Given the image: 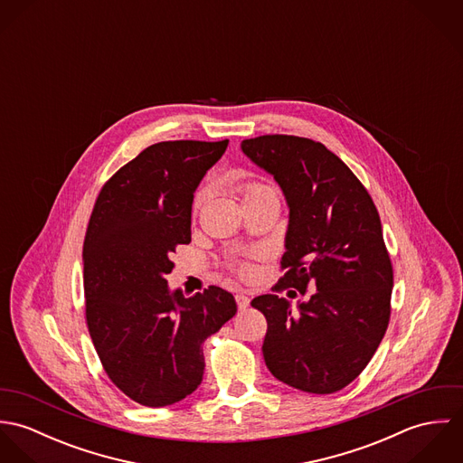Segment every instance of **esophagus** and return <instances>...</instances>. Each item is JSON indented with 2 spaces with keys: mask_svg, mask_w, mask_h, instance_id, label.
I'll list each match as a JSON object with an SVG mask.
<instances>
[{
  "mask_svg": "<svg viewBox=\"0 0 463 463\" xmlns=\"http://www.w3.org/2000/svg\"><path fill=\"white\" fill-rule=\"evenodd\" d=\"M235 299H237V307H239L241 312L248 310V307H250V298H248L246 294H237Z\"/></svg>",
  "mask_w": 463,
  "mask_h": 463,
  "instance_id": "esophagus-1",
  "label": "esophagus"
}]
</instances>
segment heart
I'll use <instances>...</instances> for the list:
<instances>
[{"instance_id": "1", "label": "heart", "mask_w": 463, "mask_h": 463, "mask_svg": "<svg viewBox=\"0 0 463 463\" xmlns=\"http://www.w3.org/2000/svg\"><path fill=\"white\" fill-rule=\"evenodd\" d=\"M264 194H274V193H272V189H269V187H265V185H260V184H250V185L244 187V199L264 196ZM206 196H208V189H201L198 193V196H196V201H194L196 210L203 204V201L206 199Z\"/></svg>"}]
</instances>
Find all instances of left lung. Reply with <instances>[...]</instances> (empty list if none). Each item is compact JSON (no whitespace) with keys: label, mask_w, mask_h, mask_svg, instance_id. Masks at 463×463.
<instances>
[{"label":"left lung","mask_w":463,"mask_h":463,"mask_svg":"<svg viewBox=\"0 0 463 463\" xmlns=\"http://www.w3.org/2000/svg\"><path fill=\"white\" fill-rule=\"evenodd\" d=\"M241 149L276 180L288 206L285 274L274 288L316 287L298 310L274 294L251 301L267 319L265 365L303 392H336L365 369L389 326L394 278L378 210L321 142L262 135Z\"/></svg>","instance_id":"8db88e82"}]
</instances>
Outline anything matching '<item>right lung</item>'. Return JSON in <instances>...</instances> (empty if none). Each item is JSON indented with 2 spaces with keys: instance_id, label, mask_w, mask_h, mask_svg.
Masks as SVG:
<instances>
[{
  "instance_id": "right-lung-1",
  "label": "right lung",
  "mask_w": 463,
  "mask_h": 463,
  "mask_svg": "<svg viewBox=\"0 0 463 463\" xmlns=\"http://www.w3.org/2000/svg\"><path fill=\"white\" fill-rule=\"evenodd\" d=\"M228 140H169L138 153L96 199L83 242L85 316L114 385L158 408L203 380V342L237 314L235 298L208 287L169 288L171 255L191 242L193 201Z\"/></svg>"
}]
</instances>
